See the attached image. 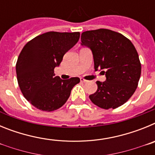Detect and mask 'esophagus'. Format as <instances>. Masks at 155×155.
Listing matches in <instances>:
<instances>
[{"mask_svg": "<svg viewBox=\"0 0 155 155\" xmlns=\"http://www.w3.org/2000/svg\"><path fill=\"white\" fill-rule=\"evenodd\" d=\"M81 82H82V83H87V82H88V81L85 80L84 78H81Z\"/></svg>", "mask_w": 155, "mask_h": 155, "instance_id": "obj_1", "label": "esophagus"}]
</instances>
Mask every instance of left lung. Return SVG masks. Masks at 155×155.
Returning a JSON list of instances; mask_svg holds the SVG:
<instances>
[{
  "instance_id": "obj_1",
  "label": "left lung",
  "mask_w": 155,
  "mask_h": 155,
  "mask_svg": "<svg viewBox=\"0 0 155 155\" xmlns=\"http://www.w3.org/2000/svg\"><path fill=\"white\" fill-rule=\"evenodd\" d=\"M82 46L91 50L94 70L105 74L106 80L96 81L98 89L90 94L91 102L104 109H116L136 91L141 64L136 49L124 35L105 28L84 31Z\"/></svg>"
}]
</instances>
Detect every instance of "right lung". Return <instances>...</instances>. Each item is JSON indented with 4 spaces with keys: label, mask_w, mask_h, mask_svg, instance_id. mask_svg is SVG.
Here are the masks:
<instances>
[{
    "label": "right lung",
    "mask_w": 155,
    "mask_h": 155,
    "mask_svg": "<svg viewBox=\"0 0 155 155\" xmlns=\"http://www.w3.org/2000/svg\"><path fill=\"white\" fill-rule=\"evenodd\" d=\"M80 38V32L48 31L25 44L16 64L18 85L31 105L46 112L58 109L65 104L79 78L62 80L55 76L63 57Z\"/></svg>",
    "instance_id": "1"
}]
</instances>
